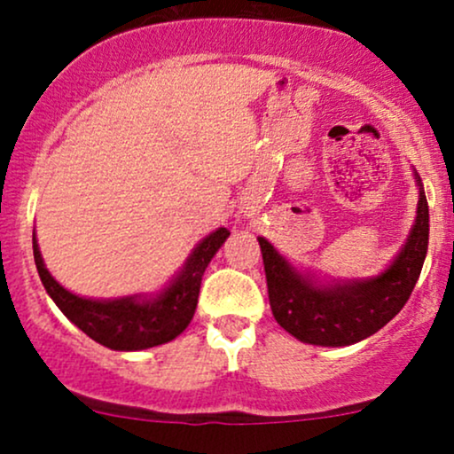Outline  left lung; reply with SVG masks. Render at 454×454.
<instances>
[{"mask_svg":"<svg viewBox=\"0 0 454 454\" xmlns=\"http://www.w3.org/2000/svg\"><path fill=\"white\" fill-rule=\"evenodd\" d=\"M419 185V207L408 239L390 264L372 278L326 279L299 269L264 237H258L267 273L269 301L278 325L311 346H352L388 325L408 303L429 245V205Z\"/></svg>","mask_w":454,"mask_h":454,"instance_id":"1","label":"left lung"}]
</instances>
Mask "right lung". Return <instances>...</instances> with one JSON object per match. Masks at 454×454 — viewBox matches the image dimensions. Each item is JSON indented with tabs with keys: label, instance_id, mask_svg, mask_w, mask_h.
<instances>
[{
	"label": "right lung",
	"instance_id": "1",
	"mask_svg": "<svg viewBox=\"0 0 454 454\" xmlns=\"http://www.w3.org/2000/svg\"><path fill=\"white\" fill-rule=\"evenodd\" d=\"M226 228L207 234L192 249L185 264L158 293H137L117 299H90L64 288L46 269L34 231V260L46 294L72 325L93 341L117 352H137L173 341L194 317L205 269L223 241Z\"/></svg>",
	"mask_w": 454,
	"mask_h": 454
}]
</instances>
